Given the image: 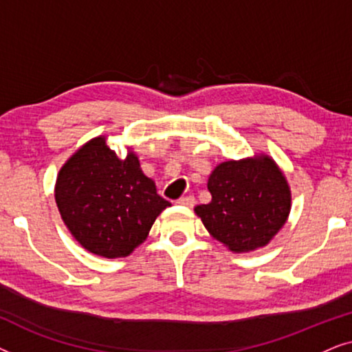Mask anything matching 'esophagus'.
I'll list each match as a JSON object with an SVG mask.
<instances>
[{
    "label": "esophagus",
    "mask_w": 352,
    "mask_h": 352,
    "mask_svg": "<svg viewBox=\"0 0 352 352\" xmlns=\"http://www.w3.org/2000/svg\"><path fill=\"white\" fill-rule=\"evenodd\" d=\"M177 204L182 205V206H189V208H192V206L195 205V199L192 195H187V197H181L179 200H177Z\"/></svg>",
    "instance_id": "1"
}]
</instances>
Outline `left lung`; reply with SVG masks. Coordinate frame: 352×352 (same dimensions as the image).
<instances>
[{
    "mask_svg": "<svg viewBox=\"0 0 352 352\" xmlns=\"http://www.w3.org/2000/svg\"><path fill=\"white\" fill-rule=\"evenodd\" d=\"M206 186L211 201L195 206V214L211 237L234 253L266 247L290 214V186L266 153L219 163Z\"/></svg>",
    "mask_w": 352,
    "mask_h": 352,
    "instance_id": "obj_1",
    "label": "left lung"
}]
</instances>
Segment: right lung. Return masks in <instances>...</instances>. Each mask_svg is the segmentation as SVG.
<instances>
[{"instance_id":"right-lung-1","label":"right lung","mask_w":352,"mask_h":352,"mask_svg":"<svg viewBox=\"0 0 352 352\" xmlns=\"http://www.w3.org/2000/svg\"><path fill=\"white\" fill-rule=\"evenodd\" d=\"M60 218L86 252L115 259L134 252L170 201L157 194L155 182L141 170L128 148L120 158L105 136L83 144L56 179Z\"/></svg>"}]
</instances>
